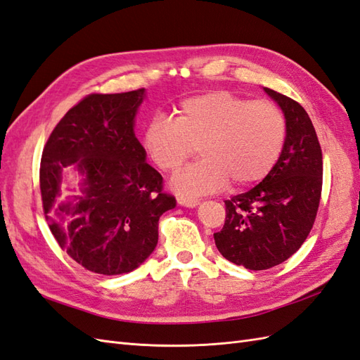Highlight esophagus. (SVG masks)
<instances>
[{"instance_id":"obj_1","label":"esophagus","mask_w":360,"mask_h":360,"mask_svg":"<svg viewBox=\"0 0 360 360\" xmlns=\"http://www.w3.org/2000/svg\"><path fill=\"white\" fill-rule=\"evenodd\" d=\"M178 204L184 205V207H188L193 208L199 204V199L196 198H178Z\"/></svg>"}]
</instances>
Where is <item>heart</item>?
<instances>
[{
    "label": "heart",
    "instance_id": "b5f03b06",
    "mask_svg": "<svg viewBox=\"0 0 360 360\" xmlns=\"http://www.w3.org/2000/svg\"><path fill=\"white\" fill-rule=\"evenodd\" d=\"M285 136V117L272 101L211 91L182 100L174 122L153 117L143 144L162 172L178 170L198 146L202 160L170 181L181 198H195L224 188L229 179L234 187L264 179L280 160Z\"/></svg>",
    "mask_w": 360,
    "mask_h": 360
}]
</instances>
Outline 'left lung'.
Here are the masks:
<instances>
[{"mask_svg":"<svg viewBox=\"0 0 360 360\" xmlns=\"http://www.w3.org/2000/svg\"><path fill=\"white\" fill-rule=\"evenodd\" d=\"M264 91L288 123L283 153L260 184L225 200V224L214 233L219 252L251 271L274 268L300 250L315 224L322 190V152L306 109L271 88Z\"/></svg>","mask_w":360,"mask_h":360,"instance_id":"8db88e82","label":"left lung"}]
</instances>
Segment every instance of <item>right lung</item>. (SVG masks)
<instances>
[{
    "label": "right lung",
    "instance_id": "obj_1",
    "mask_svg": "<svg viewBox=\"0 0 360 360\" xmlns=\"http://www.w3.org/2000/svg\"><path fill=\"white\" fill-rule=\"evenodd\" d=\"M144 96V88L86 96L53 129L42 152L39 184L50 231L94 274L136 269L158 243L161 214L176 205L134 132ZM70 165L86 176L84 187L63 202V172Z\"/></svg>",
    "mask_w": 360,
    "mask_h": 360
}]
</instances>
